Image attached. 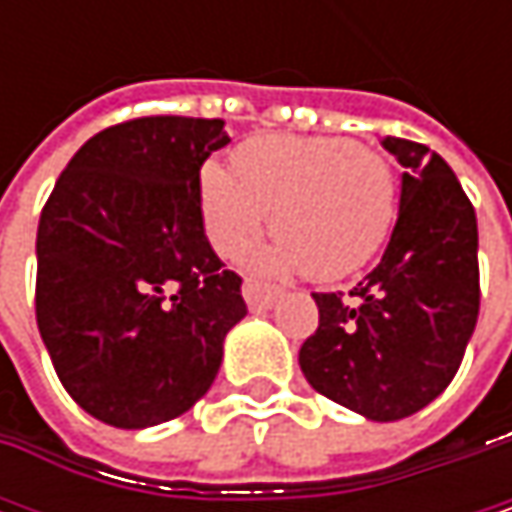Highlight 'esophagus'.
Instances as JSON below:
<instances>
[{
	"mask_svg": "<svg viewBox=\"0 0 512 512\" xmlns=\"http://www.w3.org/2000/svg\"><path fill=\"white\" fill-rule=\"evenodd\" d=\"M243 296H246V305H249L252 311H260V308H269V305L278 299V290H275V287L260 284V281H255V278H246V284H243Z\"/></svg>",
	"mask_w": 512,
	"mask_h": 512,
	"instance_id": "esophagus-1",
	"label": "esophagus"
}]
</instances>
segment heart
<instances>
[{
	"label": "heart",
	"mask_w": 512,
	"mask_h": 512,
	"mask_svg": "<svg viewBox=\"0 0 512 512\" xmlns=\"http://www.w3.org/2000/svg\"><path fill=\"white\" fill-rule=\"evenodd\" d=\"M204 234L222 257L246 255L272 213L269 272L296 269L335 281L361 269L397 219L394 168L376 148L344 136H257L198 177Z\"/></svg>",
	"instance_id": "obj_1"
}]
</instances>
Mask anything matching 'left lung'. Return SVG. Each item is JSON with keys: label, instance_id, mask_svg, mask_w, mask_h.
Wrapping results in <instances>:
<instances>
[{"label": "left lung", "instance_id": "left-lung-1", "mask_svg": "<svg viewBox=\"0 0 512 512\" xmlns=\"http://www.w3.org/2000/svg\"><path fill=\"white\" fill-rule=\"evenodd\" d=\"M403 165L400 213L373 272L344 293H314L317 332L299 367L314 391L370 421H400L457 376L480 311L477 216L457 174L427 145L385 136Z\"/></svg>", "mask_w": 512, "mask_h": 512}]
</instances>
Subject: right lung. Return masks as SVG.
<instances>
[{
  "instance_id": "right-lung-1",
  "label": "right lung",
  "mask_w": 512,
  "mask_h": 512,
  "mask_svg": "<svg viewBox=\"0 0 512 512\" xmlns=\"http://www.w3.org/2000/svg\"><path fill=\"white\" fill-rule=\"evenodd\" d=\"M231 139L219 118L151 115L91 136L38 225L35 314L67 394L97 421L145 430L201 400L243 278L207 243L198 177Z\"/></svg>"
}]
</instances>
